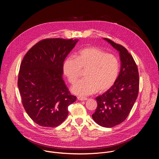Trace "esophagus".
<instances>
[{"label":"esophagus","mask_w":159,"mask_h":159,"mask_svg":"<svg viewBox=\"0 0 159 159\" xmlns=\"http://www.w3.org/2000/svg\"><path fill=\"white\" fill-rule=\"evenodd\" d=\"M77 99L79 100V101H86L87 99L85 98H81V97H77Z\"/></svg>","instance_id":"34e87169"}]
</instances>
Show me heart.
<instances>
[{
    "label": "heart",
    "instance_id": "heart-1",
    "mask_svg": "<svg viewBox=\"0 0 159 159\" xmlns=\"http://www.w3.org/2000/svg\"><path fill=\"white\" fill-rule=\"evenodd\" d=\"M81 69L86 70L85 79L74 84L71 91L85 97L96 90L102 93L111 87L118 78L120 63L115 55L96 47H89L80 50L76 58L69 57L63 61V72L70 83L76 81Z\"/></svg>",
    "mask_w": 159,
    "mask_h": 159
}]
</instances>
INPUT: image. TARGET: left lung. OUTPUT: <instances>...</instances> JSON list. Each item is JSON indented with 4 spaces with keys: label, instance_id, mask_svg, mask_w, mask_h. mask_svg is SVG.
<instances>
[{
    "label": "left lung",
    "instance_id": "1",
    "mask_svg": "<svg viewBox=\"0 0 159 159\" xmlns=\"http://www.w3.org/2000/svg\"><path fill=\"white\" fill-rule=\"evenodd\" d=\"M120 54L121 69L112 86L96 98L98 106L92 115L94 121L105 128H112L125 120L137 98L139 75L137 65L128 50L120 44L103 38Z\"/></svg>",
    "mask_w": 159,
    "mask_h": 159
}]
</instances>
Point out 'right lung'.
<instances>
[{"label":"right lung","mask_w":159,"mask_h":159,"mask_svg":"<svg viewBox=\"0 0 159 159\" xmlns=\"http://www.w3.org/2000/svg\"><path fill=\"white\" fill-rule=\"evenodd\" d=\"M78 39H45L27 52L20 65L18 87L31 119L39 126L56 127L69 114L77 98L63 80V63Z\"/></svg>","instance_id":"obj_1"}]
</instances>
